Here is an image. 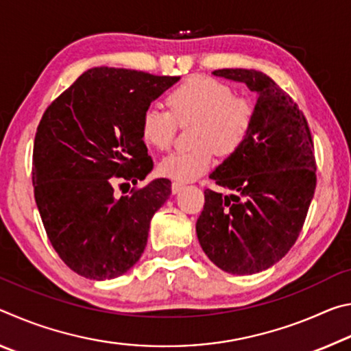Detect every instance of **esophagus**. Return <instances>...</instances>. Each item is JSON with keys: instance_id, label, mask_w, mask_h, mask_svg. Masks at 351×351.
<instances>
[{"instance_id": "esophagus-1", "label": "esophagus", "mask_w": 351, "mask_h": 351, "mask_svg": "<svg viewBox=\"0 0 351 351\" xmlns=\"http://www.w3.org/2000/svg\"><path fill=\"white\" fill-rule=\"evenodd\" d=\"M184 187V184H181V182H178V181H175V182H171V192L173 193H178L180 192V190Z\"/></svg>"}]
</instances>
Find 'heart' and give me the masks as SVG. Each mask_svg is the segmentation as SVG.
<instances>
[{"label": "heart", "mask_w": 351, "mask_h": 351, "mask_svg": "<svg viewBox=\"0 0 351 351\" xmlns=\"http://www.w3.org/2000/svg\"><path fill=\"white\" fill-rule=\"evenodd\" d=\"M165 104L170 112L154 106L142 112L141 136L148 147L165 152L173 144L178 125H193V150L171 153L159 164V173L181 182L204 175L215 153L228 158L239 150L255 117L251 99L237 96L229 85L204 75L181 82L167 94Z\"/></svg>", "instance_id": "heart-1"}]
</instances>
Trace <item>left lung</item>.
<instances>
[{
	"instance_id": "1",
	"label": "left lung",
	"mask_w": 351,
	"mask_h": 351,
	"mask_svg": "<svg viewBox=\"0 0 351 351\" xmlns=\"http://www.w3.org/2000/svg\"><path fill=\"white\" fill-rule=\"evenodd\" d=\"M213 75L246 83L257 104L246 141L210 173L228 195L204 190L197 235L219 269L255 274L282 260L304 228L316 190L314 145L304 112L271 77L255 69Z\"/></svg>"
}]
</instances>
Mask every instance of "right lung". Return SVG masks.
<instances>
[{"label": "right lung", "mask_w": 351, "mask_h": 351, "mask_svg": "<svg viewBox=\"0 0 351 351\" xmlns=\"http://www.w3.org/2000/svg\"><path fill=\"white\" fill-rule=\"evenodd\" d=\"M178 80L93 68L41 117L32 154L35 203L52 247L79 276L116 278L144 252L150 221L169 199L171 182L159 178L121 198L112 186L138 184L152 171L141 117Z\"/></svg>", "instance_id": "right-lung-1"}]
</instances>
